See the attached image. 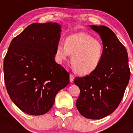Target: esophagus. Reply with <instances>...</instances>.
Here are the masks:
<instances>
[{"instance_id":"esophagus-1","label":"esophagus","mask_w":133,"mask_h":133,"mask_svg":"<svg viewBox=\"0 0 133 133\" xmlns=\"http://www.w3.org/2000/svg\"><path fill=\"white\" fill-rule=\"evenodd\" d=\"M74 79H75V76H73L72 74H70V81L71 82H72L74 81Z\"/></svg>"}]
</instances>
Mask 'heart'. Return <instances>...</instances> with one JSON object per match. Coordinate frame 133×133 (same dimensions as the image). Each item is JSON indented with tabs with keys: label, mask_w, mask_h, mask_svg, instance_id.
<instances>
[{
	"label": "heart",
	"mask_w": 133,
	"mask_h": 133,
	"mask_svg": "<svg viewBox=\"0 0 133 133\" xmlns=\"http://www.w3.org/2000/svg\"><path fill=\"white\" fill-rule=\"evenodd\" d=\"M103 51L102 41L90 34L79 32L66 37L65 44L58 43L55 56L57 61L62 63L72 55L71 64L75 71L78 75H87L99 67Z\"/></svg>",
	"instance_id": "1"
}]
</instances>
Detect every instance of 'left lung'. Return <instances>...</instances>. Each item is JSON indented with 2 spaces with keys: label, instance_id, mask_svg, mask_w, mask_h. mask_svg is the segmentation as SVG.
<instances>
[{
  "label": "left lung",
  "instance_id": "obj_1",
  "mask_svg": "<svg viewBox=\"0 0 133 133\" xmlns=\"http://www.w3.org/2000/svg\"><path fill=\"white\" fill-rule=\"evenodd\" d=\"M100 36L104 51L100 65L84 77H76L80 88L76 105L82 116L102 119L119 106L129 81L128 54L114 32L105 25H89Z\"/></svg>",
  "mask_w": 133,
  "mask_h": 133
}]
</instances>
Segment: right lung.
I'll return each instance as SVG.
<instances>
[{"label": "right lung", "mask_w": 133, "mask_h": 133, "mask_svg": "<svg viewBox=\"0 0 133 133\" xmlns=\"http://www.w3.org/2000/svg\"><path fill=\"white\" fill-rule=\"evenodd\" d=\"M61 26L30 24L11 41L4 60L6 88L10 99L29 115L51 109L57 94L69 83V73L55 61Z\"/></svg>", "instance_id": "add662e5"}]
</instances>
